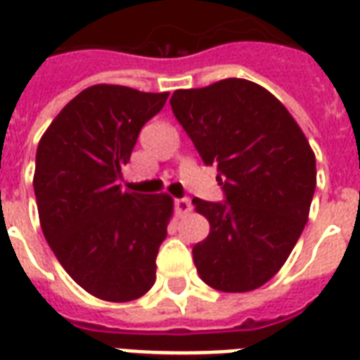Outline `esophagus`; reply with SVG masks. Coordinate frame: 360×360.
<instances>
[{
  "instance_id": "34e87169",
  "label": "esophagus",
  "mask_w": 360,
  "mask_h": 360,
  "mask_svg": "<svg viewBox=\"0 0 360 360\" xmlns=\"http://www.w3.org/2000/svg\"><path fill=\"white\" fill-rule=\"evenodd\" d=\"M175 210L179 215H185L188 211H192V204H191V198H177L175 200Z\"/></svg>"
}]
</instances>
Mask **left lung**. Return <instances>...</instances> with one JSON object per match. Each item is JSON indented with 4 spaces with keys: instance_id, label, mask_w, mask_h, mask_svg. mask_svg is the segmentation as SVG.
Wrapping results in <instances>:
<instances>
[{
    "instance_id": "left-lung-1",
    "label": "left lung",
    "mask_w": 360,
    "mask_h": 360,
    "mask_svg": "<svg viewBox=\"0 0 360 360\" xmlns=\"http://www.w3.org/2000/svg\"><path fill=\"white\" fill-rule=\"evenodd\" d=\"M172 111L205 166H217L223 202L194 198L210 236L192 247L200 278L223 292L270 281L308 221L315 155L295 119L266 89L224 79L175 90Z\"/></svg>"
}]
</instances>
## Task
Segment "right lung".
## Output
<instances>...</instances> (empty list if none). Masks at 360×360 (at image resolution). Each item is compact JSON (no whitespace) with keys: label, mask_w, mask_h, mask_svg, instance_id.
Here are the masks:
<instances>
[{"label":"right lung","mask_w":360,"mask_h":360,"mask_svg":"<svg viewBox=\"0 0 360 360\" xmlns=\"http://www.w3.org/2000/svg\"><path fill=\"white\" fill-rule=\"evenodd\" d=\"M168 100L117 84L82 90L52 120L35 155L34 191L46 243L75 283L101 300L143 296L168 236V194L126 192L122 168Z\"/></svg>","instance_id":"obj_1"}]
</instances>
